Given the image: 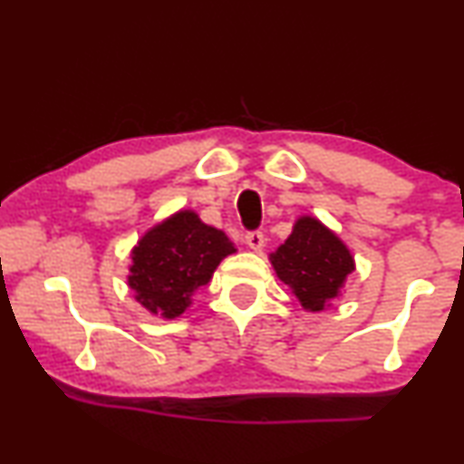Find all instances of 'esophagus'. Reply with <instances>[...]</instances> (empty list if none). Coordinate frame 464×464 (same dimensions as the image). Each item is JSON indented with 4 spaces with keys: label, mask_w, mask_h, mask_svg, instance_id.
Segmentation results:
<instances>
[{
    "label": "esophagus",
    "mask_w": 464,
    "mask_h": 464,
    "mask_svg": "<svg viewBox=\"0 0 464 464\" xmlns=\"http://www.w3.org/2000/svg\"><path fill=\"white\" fill-rule=\"evenodd\" d=\"M244 242H246V246L250 250H261L266 246V236L261 231H248L246 237H244Z\"/></svg>",
    "instance_id": "obj_1"
}]
</instances>
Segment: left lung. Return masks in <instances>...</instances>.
Instances as JSON below:
<instances>
[{
    "mask_svg": "<svg viewBox=\"0 0 464 464\" xmlns=\"http://www.w3.org/2000/svg\"><path fill=\"white\" fill-rule=\"evenodd\" d=\"M270 264L303 309L317 314L342 294L345 278L354 270V256L317 218L300 216L292 236L270 253Z\"/></svg>",
    "mask_w": 464,
    "mask_h": 464,
    "instance_id": "1",
    "label": "left lung"
}]
</instances>
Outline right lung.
Listing matches in <instances>:
<instances>
[{"label":"right lung","mask_w":464,"mask_h":464,"mask_svg":"<svg viewBox=\"0 0 464 464\" xmlns=\"http://www.w3.org/2000/svg\"><path fill=\"white\" fill-rule=\"evenodd\" d=\"M236 244L220 228L205 225L197 211L181 209L150 227L131 248L127 283L150 315L175 320L208 285Z\"/></svg>","instance_id":"obj_1"}]
</instances>
